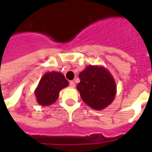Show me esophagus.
<instances>
[{"label": "esophagus", "instance_id": "34e87169", "mask_svg": "<svg viewBox=\"0 0 152 152\" xmlns=\"http://www.w3.org/2000/svg\"><path fill=\"white\" fill-rule=\"evenodd\" d=\"M69 86H70L71 88H75V87H76V83H75V82H73V81H70V82H69Z\"/></svg>", "mask_w": 152, "mask_h": 152}]
</instances>
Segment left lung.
I'll return each instance as SVG.
<instances>
[{
    "instance_id": "1",
    "label": "left lung",
    "mask_w": 152,
    "mask_h": 152,
    "mask_svg": "<svg viewBox=\"0 0 152 152\" xmlns=\"http://www.w3.org/2000/svg\"><path fill=\"white\" fill-rule=\"evenodd\" d=\"M80 82L76 89L81 99L91 108L102 110L110 105L117 94L113 76L103 66L88 65L79 74Z\"/></svg>"
}]
</instances>
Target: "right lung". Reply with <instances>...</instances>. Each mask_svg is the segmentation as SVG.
Masks as SVG:
<instances>
[{
	"mask_svg": "<svg viewBox=\"0 0 152 152\" xmlns=\"http://www.w3.org/2000/svg\"><path fill=\"white\" fill-rule=\"evenodd\" d=\"M68 86L69 81L61 72L55 71L46 72L34 90L38 103L42 106H50L58 99L60 91Z\"/></svg>",
	"mask_w": 152,
	"mask_h": 152,
	"instance_id": "add662e5",
	"label": "right lung"
}]
</instances>
